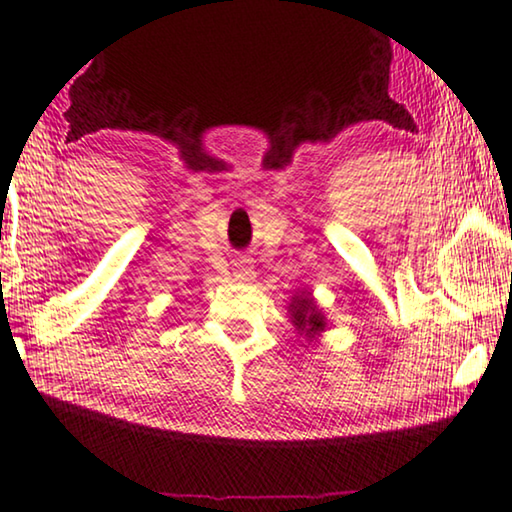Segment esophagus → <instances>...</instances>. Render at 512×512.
Segmentation results:
<instances>
[{"label": "esophagus", "mask_w": 512, "mask_h": 512, "mask_svg": "<svg viewBox=\"0 0 512 512\" xmlns=\"http://www.w3.org/2000/svg\"><path fill=\"white\" fill-rule=\"evenodd\" d=\"M254 277V268H251L249 258H237L235 261V280L249 282Z\"/></svg>", "instance_id": "esophagus-1"}]
</instances>
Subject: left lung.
Instances as JSON below:
<instances>
[{"instance_id": "obj_1", "label": "left lung", "mask_w": 512, "mask_h": 512, "mask_svg": "<svg viewBox=\"0 0 512 512\" xmlns=\"http://www.w3.org/2000/svg\"><path fill=\"white\" fill-rule=\"evenodd\" d=\"M289 311H292V323L301 332H306V337H313V334L325 330V315L318 311V306H315V301L308 294H301L299 299H294Z\"/></svg>"}]
</instances>
